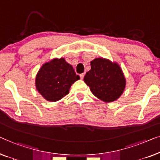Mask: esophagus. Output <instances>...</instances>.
Here are the masks:
<instances>
[{"label":"esophagus","mask_w":160,"mask_h":160,"mask_svg":"<svg viewBox=\"0 0 160 160\" xmlns=\"http://www.w3.org/2000/svg\"><path fill=\"white\" fill-rule=\"evenodd\" d=\"M84 76H85V74L82 73V74H80V79L82 80L83 78H84Z\"/></svg>","instance_id":"34e87169"}]
</instances>
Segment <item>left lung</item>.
<instances>
[{"mask_svg":"<svg viewBox=\"0 0 160 160\" xmlns=\"http://www.w3.org/2000/svg\"><path fill=\"white\" fill-rule=\"evenodd\" d=\"M84 77L92 93L104 102H112L122 95L126 81L120 67L111 61L96 58Z\"/></svg>","mask_w":160,"mask_h":160,"instance_id":"obj_1","label":"left lung"}]
</instances>
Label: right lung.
Segmentation results:
<instances>
[{
  "instance_id": "right-lung-1",
  "label": "right lung",
  "mask_w": 160,
  "mask_h": 160,
  "mask_svg": "<svg viewBox=\"0 0 160 160\" xmlns=\"http://www.w3.org/2000/svg\"><path fill=\"white\" fill-rule=\"evenodd\" d=\"M80 79L64 58H54L42 65L36 76V88L45 99L57 102L69 93L71 85Z\"/></svg>"
}]
</instances>
